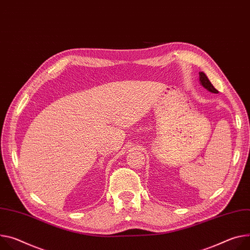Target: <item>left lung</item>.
I'll list each match as a JSON object with an SVG mask.
<instances>
[{"instance_id":"8db88e82","label":"left lung","mask_w":250,"mask_h":250,"mask_svg":"<svg viewBox=\"0 0 250 250\" xmlns=\"http://www.w3.org/2000/svg\"><path fill=\"white\" fill-rule=\"evenodd\" d=\"M199 81H200V83L206 87L208 90H209V92L211 93H214V94H217V89L211 84V83L209 82V80L208 79V77L206 76V74L204 73H199Z\"/></svg>"}]
</instances>
